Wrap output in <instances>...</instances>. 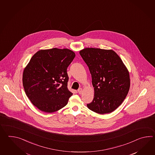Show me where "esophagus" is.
Here are the masks:
<instances>
[{"label": "esophagus", "instance_id": "1", "mask_svg": "<svg viewBox=\"0 0 155 155\" xmlns=\"http://www.w3.org/2000/svg\"><path fill=\"white\" fill-rule=\"evenodd\" d=\"M78 92H79V94H81L82 92V89L81 88H79L78 90Z\"/></svg>", "mask_w": 155, "mask_h": 155}]
</instances>
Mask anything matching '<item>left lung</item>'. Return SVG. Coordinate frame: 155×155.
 <instances>
[{
    "mask_svg": "<svg viewBox=\"0 0 155 155\" xmlns=\"http://www.w3.org/2000/svg\"><path fill=\"white\" fill-rule=\"evenodd\" d=\"M92 77L94 97L87 104L100 114H109L120 105L129 92V71L122 60L112 50L85 48L80 51Z\"/></svg>",
    "mask_w": 155,
    "mask_h": 155,
    "instance_id": "1",
    "label": "left lung"
}]
</instances>
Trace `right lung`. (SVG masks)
I'll return each mask as SVG.
<instances>
[{
    "label": "right lung",
    "instance_id": "1",
    "mask_svg": "<svg viewBox=\"0 0 155 155\" xmlns=\"http://www.w3.org/2000/svg\"><path fill=\"white\" fill-rule=\"evenodd\" d=\"M75 57L68 49L41 50L24 70L23 84L34 105L48 113L55 112L68 104L73 95L68 89L67 68Z\"/></svg>",
    "mask_w": 155,
    "mask_h": 155
}]
</instances>
